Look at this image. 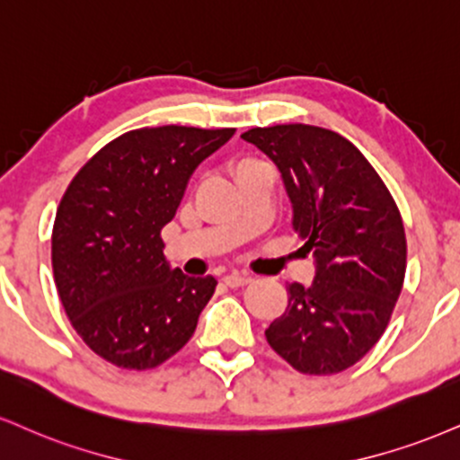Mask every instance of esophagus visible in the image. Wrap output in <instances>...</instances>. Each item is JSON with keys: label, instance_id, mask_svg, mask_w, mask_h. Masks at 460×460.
Segmentation results:
<instances>
[{"label": "esophagus", "instance_id": "1", "mask_svg": "<svg viewBox=\"0 0 460 460\" xmlns=\"http://www.w3.org/2000/svg\"><path fill=\"white\" fill-rule=\"evenodd\" d=\"M223 283H225L226 287H231V289H235V287H244V285L251 283V279H248L246 274H237V272H234V274H226L225 279H223Z\"/></svg>", "mask_w": 460, "mask_h": 460}]
</instances>
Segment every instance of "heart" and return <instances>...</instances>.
<instances>
[{
  "label": "heart",
  "instance_id": "heart-1",
  "mask_svg": "<svg viewBox=\"0 0 460 460\" xmlns=\"http://www.w3.org/2000/svg\"><path fill=\"white\" fill-rule=\"evenodd\" d=\"M251 163H254V160H251V158H244V160H240V163L235 164V171H237V169H242V167H246V164H251Z\"/></svg>",
  "mask_w": 460,
  "mask_h": 460
}]
</instances>
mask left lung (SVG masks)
Masks as SVG:
<instances>
[{"label": "left lung", "instance_id": "obj_1", "mask_svg": "<svg viewBox=\"0 0 460 460\" xmlns=\"http://www.w3.org/2000/svg\"><path fill=\"white\" fill-rule=\"evenodd\" d=\"M242 139L279 167L317 274L287 285V311L270 323V347L304 375H334L377 345L401 296L407 240L377 171L339 132L308 124L251 128Z\"/></svg>", "mask_w": 460, "mask_h": 460}]
</instances>
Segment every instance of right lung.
<instances>
[{"mask_svg":"<svg viewBox=\"0 0 460 460\" xmlns=\"http://www.w3.org/2000/svg\"><path fill=\"white\" fill-rule=\"evenodd\" d=\"M234 132H124L66 188L51 235L55 285L76 334L115 367L156 368L195 334L218 283L171 270L160 231L173 220L195 169Z\"/></svg>","mask_w":460,"mask_h":460,"instance_id":"obj_1","label":"right lung"}]
</instances>
